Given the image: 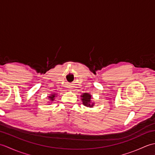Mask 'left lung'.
<instances>
[{"label":"left lung","mask_w":155,"mask_h":155,"mask_svg":"<svg viewBox=\"0 0 155 155\" xmlns=\"http://www.w3.org/2000/svg\"><path fill=\"white\" fill-rule=\"evenodd\" d=\"M81 100L83 102V104L84 105L85 107H93L94 105V102H93L91 101L92 98V95L89 93H84L81 94Z\"/></svg>","instance_id":"obj_1"}]
</instances>
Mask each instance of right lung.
I'll return each instance as SVG.
<instances>
[{
	"mask_svg": "<svg viewBox=\"0 0 155 155\" xmlns=\"http://www.w3.org/2000/svg\"><path fill=\"white\" fill-rule=\"evenodd\" d=\"M55 97H57V94H56V93L51 94L50 96L48 97L49 101L47 103H48V104H51V103H52V102L54 100V98H55Z\"/></svg>",
	"mask_w": 155,
	"mask_h": 155,
	"instance_id": "obj_1",
	"label": "right lung"
}]
</instances>
